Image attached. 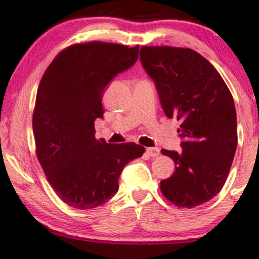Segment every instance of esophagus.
<instances>
[{"mask_svg":"<svg viewBox=\"0 0 259 259\" xmlns=\"http://www.w3.org/2000/svg\"><path fill=\"white\" fill-rule=\"evenodd\" d=\"M146 153L147 155H150V157H157L160 153V150H159L158 147H148L146 148Z\"/></svg>","mask_w":259,"mask_h":259,"instance_id":"34e87169","label":"esophagus"}]
</instances>
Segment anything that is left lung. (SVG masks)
I'll return each instance as SVG.
<instances>
[{
	"label": "left lung",
	"instance_id": "obj_1",
	"mask_svg": "<svg viewBox=\"0 0 259 259\" xmlns=\"http://www.w3.org/2000/svg\"><path fill=\"white\" fill-rule=\"evenodd\" d=\"M140 61L157 88L162 111L180 121V152L161 150L176 164L160 182L169 201L194 207L224 186L237 148L235 102L217 69L189 48L141 47Z\"/></svg>",
	"mask_w": 259,
	"mask_h": 259
}]
</instances>
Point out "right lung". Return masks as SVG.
<instances>
[{"instance_id":"obj_1","label":"right lung","mask_w":259,"mask_h":259,"mask_svg":"<svg viewBox=\"0 0 259 259\" xmlns=\"http://www.w3.org/2000/svg\"><path fill=\"white\" fill-rule=\"evenodd\" d=\"M139 47L88 42L63 49L46 70L36 94L33 131L45 175L63 203L90 210L118 192L125 166L145 147L95 139L104 118L102 95L113 77L131 68Z\"/></svg>"}]
</instances>
